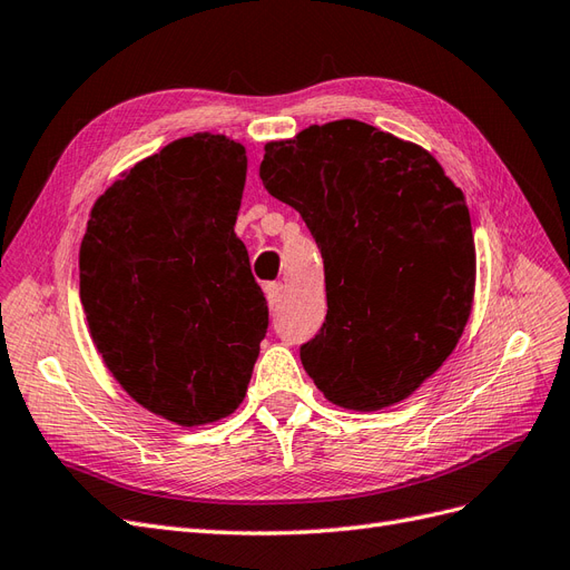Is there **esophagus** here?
<instances>
[{"mask_svg": "<svg viewBox=\"0 0 570 570\" xmlns=\"http://www.w3.org/2000/svg\"><path fill=\"white\" fill-rule=\"evenodd\" d=\"M283 292H285L283 283H268V285H266V299H268V306L273 308V312L281 306Z\"/></svg>", "mask_w": 570, "mask_h": 570, "instance_id": "esophagus-1", "label": "esophagus"}]
</instances>
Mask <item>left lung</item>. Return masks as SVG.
I'll return each instance as SVG.
<instances>
[{"label":"left lung","mask_w":570,"mask_h":570,"mask_svg":"<svg viewBox=\"0 0 570 570\" xmlns=\"http://www.w3.org/2000/svg\"><path fill=\"white\" fill-rule=\"evenodd\" d=\"M258 176L299 212L323 256L327 314L299 347L306 373L344 409L406 400L471 316L463 193L425 149L352 118L268 142Z\"/></svg>","instance_id":"left-lung-1"}]
</instances>
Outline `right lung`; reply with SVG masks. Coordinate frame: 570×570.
Instances as JSON below:
<instances>
[{"instance_id": "obj_1", "label": "right lung", "mask_w": 570, "mask_h": 570, "mask_svg": "<svg viewBox=\"0 0 570 570\" xmlns=\"http://www.w3.org/2000/svg\"><path fill=\"white\" fill-rule=\"evenodd\" d=\"M245 147L197 132L101 195L80 245V302L97 350L137 404L178 425L245 400L268 306L235 235Z\"/></svg>"}]
</instances>
